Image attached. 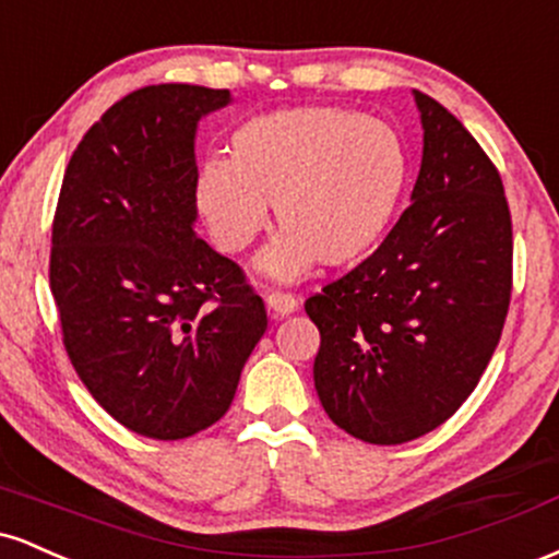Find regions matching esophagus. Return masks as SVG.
<instances>
[{
    "mask_svg": "<svg viewBox=\"0 0 559 559\" xmlns=\"http://www.w3.org/2000/svg\"><path fill=\"white\" fill-rule=\"evenodd\" d=\"M265 307H267V312H271L273 318H286V316H292L294 310H297V299H294L292 294L271 292L265 297Z\"/></svg>",
    "mask_w": 559,
    "mask_h": 559,
    "instance_id": "1",
    "label": "esophagus"
}]
</instances>
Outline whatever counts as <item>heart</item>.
I'll use <instances>...</instances> for the list:
<instances>
[{"label":"heart","mask_w":559,"mask_h":559,"mask_svg":"<svg viewBox=\"0 0 559 559\" xmlns=\"http://www.w3.org/2000/svg\"><path fill=\"white\" fill-rule=\"evenodd\" d=\"M407 152L381 120L342 107H292L230 133V157H207L194 204L217 249L239 254L267 226L281 236L258 258L273 281L318 265H352L373 252L400 210Z\"/></svg>","instance_id":"heart-1"}]
</instances>
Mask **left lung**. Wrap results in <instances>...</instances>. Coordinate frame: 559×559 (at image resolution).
<instances>
[{"label": "left lung", "mask_w": 559, "mask_h": 559, "mask_svg": "<svg viewBox=\"0 0 559 559\" xmlns=\"http://www.w3.org/2000/svg\"><path fill=\"white\" fill-rule=\"evenodd\" d=\"M413 94V204L368 260L305 301L320 331V404L368 444H404L457 413L497 349L512 292L502 178L447 107Z\"/></svg>", "instance_id": "8db88e82"}]
</instances>
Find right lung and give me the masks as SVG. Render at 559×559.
<instances>
[{
	"label": "right lung",
	"mask_w": 559,
	"mask_h": 559,
	"mask_svg": "<svg viewBox=\"0 0 559 559\" xmlns=\"http://www.w3.org/2000/svg\"><path fill=\"white\" fill-rule=\"evenodd\" d=\"M228 88L123 96L62 178L49 284L83 386L128 431L176 441L226 415L267 329L241 267L197 236V126Z\"/></svg>",
	"instance_id": "add662e5"
}]
</instances>
